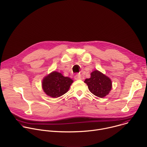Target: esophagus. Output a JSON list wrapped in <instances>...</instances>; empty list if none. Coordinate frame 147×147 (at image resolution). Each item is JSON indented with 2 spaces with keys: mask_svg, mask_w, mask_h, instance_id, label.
I'll return each mask as SVG.
<instances>
[{
  "mask_svg": "<svg viewBox=\"0 0 147 147\" xmlns=\"http://www.w3.org/2000/svg\"><path fill=\"white\" fill-rule=\"evenodd\" d=\"M74 78H75L76 80H80V79H81V76H80V75H79V74H76V76H74Z\"/></svg>",
  "mask_w": 147,
  "mask_h": 147,
  "instance_id": "obj_1",
  "label": "esophagus"
}]
</instances>
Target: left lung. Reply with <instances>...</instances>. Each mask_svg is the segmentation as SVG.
<instances>
[{"mask_svg": "<svg viewBox=\"0 0 147 147\" xmlns=\"http://www.w3.org/2000/svg\"><path fill=\"white\" fill-rule=\"evenodd\" d=\"M90 76V78H87L84 81L90 92L101 98L107 95L112 87L111 80L98 70L93 71Z\"/></svg>", "mask_w": 147, "mask_h": 147, "instance_id": "8db88e82", "label": "left lung"}]
</instances>
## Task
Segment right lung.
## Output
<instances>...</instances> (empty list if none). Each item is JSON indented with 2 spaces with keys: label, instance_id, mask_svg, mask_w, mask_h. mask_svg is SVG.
<instances>
[{
  "label": "right lung",
  "instance_id": "right-lung-1",
  "mask_svg": "<svg viewBox=\"0 0 147 147\" xmlns=\"http://www.w3.org/2000/svg\"><path fill=\"white\" fill-rule=\"evenodd\" d=\"M73 82L71 78L63 76L60 73L54 71L42 80V89L47 95L57 98L68 91Z\"/></svg>",
  "mask_w": 147,
  "mask_h": 147
}]
</instances>
